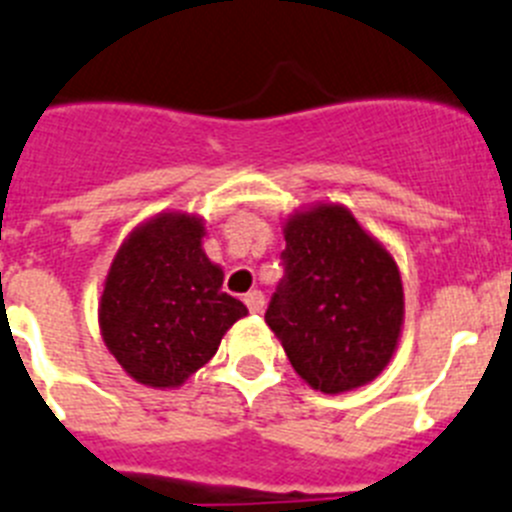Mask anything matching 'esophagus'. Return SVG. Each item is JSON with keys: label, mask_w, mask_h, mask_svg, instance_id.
<instances>
[{"label": "esophagus", "mask_w": 512, "mask_h": 512, "mask_svg": "<svg viewBox=\"0 0 512 512\" xmlns=\"http://www.w3.org/2000/svg\"><path fill=\"white\" fill-rule=\"evenodd\" d=\"M245 303L247 308H250V313H262V308H265V296H262L260 290H252V293L245 296Z\"/></svg>", "instance_id": "1"}]
</instances>
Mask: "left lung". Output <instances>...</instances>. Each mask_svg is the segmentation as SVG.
<instances>
[{
  "mask_svg": "<svg viewBox=\"0 0 512 512\" xmlns=\"http://www.w3.org/2000/svg\"><path fill=\"white\" fill-rule=\"evenodd\" d=\"M285 278L265 321L313 390L349 393L390 365L403 331L395 257L342 204H313L283 222Z\"/></svg>",
  "mask_w": 512,
  "mask_h": 512,
  "instance_id": "8db88e82",
  "label": "left lung"
}]
</instances>
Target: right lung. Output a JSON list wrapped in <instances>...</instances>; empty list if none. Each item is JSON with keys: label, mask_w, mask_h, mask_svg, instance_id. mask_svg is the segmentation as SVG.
Segmentation results:
<instances>
[{"label": "right lung", "mask_w": 512, "mask_h": 512, "mask_svg": "<svg viewBox=\"0 0 512 512\" xmlns=\"http://www.w3.org/2000/svg\"><path fill=\"white\" fill-rule=\"evenodd\" d=\"M204 219L160 211L114 255L99 298V329L122 370L147 388H178L216 354L247 306L222 290L204 252Z\"/></svg>", "instance_id": "obj_1"}]
</instances>
